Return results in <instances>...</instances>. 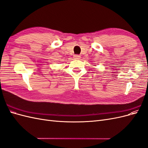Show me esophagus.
Masks as SVG:
<instances>
[{
    "label": "esophagus",
    "instance_id": "1",
    "mask_svg": "<svg viewBox=\"0 0 148 148\" xmlns=\"http://www.w3.org/2000/svg\"><path fill=\"white\" fill-rule=\"evenodd\" d=\"M73 57H74L75 59H79L80 58H81V57H80V56H78V55H74Z\"/></svg>",
    "mask_w": 148,
    "mask_h": 148
}]
</instances>
